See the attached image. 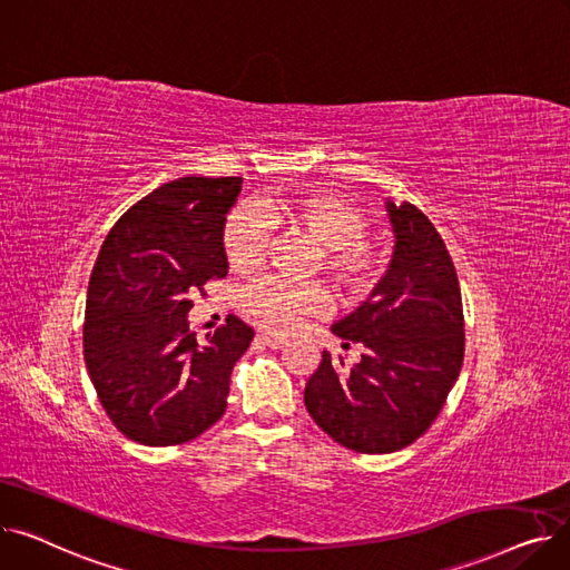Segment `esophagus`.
I'll use <instances>...</instances> for the list:
<instances>
[{
    "label": "esophagus",
    "mask_w": 570,
    "mask_h": 570,
    "mask_svg": "<svg viewBox=\"0 0 570 570\" xmlns=\"http://www.w3.org/2000/svg\"><path fill=\"white\" fill-rule=\"evenodd\" d=\"M261 340H263L269 348H279V346L286 344V337L279 335V333H273V331H263V333H261Z\"/></svg>",
    "instance_id": "34e87169"
}]
</instances>
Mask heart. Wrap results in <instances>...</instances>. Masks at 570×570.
<instances>
[{"label": "heart", "mask_w": 570, "mask_h": 570, "mask_svg": "<svg viewBox=\"0 0 570 570\" xmlns=\"http://www.w3.org/2000/svg\"><path fill=\"white\" fill-rule=\"evenodd\" d=\"M267 224L305 228L323 245V265L348 293H365L381 273L379 252L363 237L367 222L361 209L331 194H295L282 200H261L254 207H237L224 224V254L237 273H252L265 254ZM325 303L318 284H288L265 277L243 293V312L273 331H291L307 314Z\"/></svg>", "instance_id": "heart-1"}]
</instances>
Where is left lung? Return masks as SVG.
Segmentation results:
<instances>
[{"label": "left lung", "mask_w": 570, "mask_h": 570, "mask_svg": "<svg viewBox=\"0 0 570 570\" xmlns=\"http://www.w3.org/2000/svg\"><path fill=\"white\" fill-rule=\"evenodd\" d=\"M395 252L367 301L331 331L363 344L351 370L323 351L305 385L314 423L357 453H395L423 436L455 385L464 357L462 293L432 222L411 203L385 200Z\"/></svg>", "instance_id": "obj_1"}]
</instances>
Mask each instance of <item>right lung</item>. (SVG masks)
<instances>
[{
  "label": "right lung",
  "mask_w": 570,
  "mask_h": 570,
  "mask_svg": "<svg viewBox=\"0 0 570 570\" xmlns=\"http://www.w3.org/2000/svg\"><path fill=\"white\" fill-rule=\"evenodd\" d=\"M243 177H179L122 215L87 286L82 348L97 395L127 439L185 443L226 411L233 365L254 331L228 316L205 342L191 295L228 275L224 224Z\"/></svg>",
  "instance_id": "1"
}]
</instances>
